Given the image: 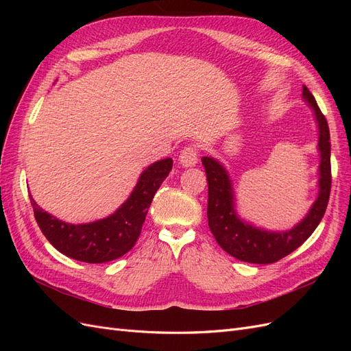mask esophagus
I'll list each match as a JSON object with an SVG mask.
<instances>
[{"mask_svg": "<svg viewBox=\"0 0 351 351\" xmlns=\"http://www.w3.org/2000/svg\"><path fill=\"white\" fill-rule=\"evenodd\" d=\"M197 156H199V149L195 145H189L184 149L180 152V162L184 167H193L197 164Z\"/></svg>", "mask_w": 351, "mask_h": 351, "instance_id": "esophagus-1", "label": "esophagus"}]
</instances>
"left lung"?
I'll return each instance as SVG.
<instances>
[{
	"label": "left lung",
	"mask_w": 351,
	"mask_h": 351,
	"mask_svg": "<svg viewBox=\"0 0 351 351\" xmlns=\"http://www.w3.org/2000/svg\"><path fill=\"white\" fill-rule=\"evenodd\" d=\"M303 98L313 108L319 125V143H317L321 151L319 196L306 218L290 231L269 232L243 222L234 210L231 182L226 168L214 158H202V165L205 168L208 180L209 228L219 246L239 261L263 265L277 262L302 246L324 218L332 182L329 129L325 115L306 86H303Z\"/></svg>",
	"instance_id": "8db88e82"
}]
</instances>
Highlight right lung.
I'll use <instances>...</instances> for the list:
<instances>
[{"instance_id": "1", "label": "right lung", "mask_w": 351, "mask_h": 351, "mask_svg": "<svg viewBox=\"0 0 351 351\" xmlns=\"http://www.w3.org/2000/svg\"><path fill=\"white\" fill-rule=\"evenodd\" d=\"M171 168V158L147 167L121 208L108 218L90 224L74 226L62 222L40 209L32 197L30 205L40 231L58 252L88 263L110 262L133 249L156 190L161 187Z\"/></svg>"}]
</instances>
